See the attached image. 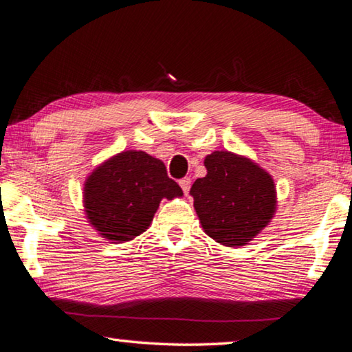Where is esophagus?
<instances>
[{
  "label": "esophagus",
  "mask_w": 352,
  "mask_h": 352,
  "mask_svg": "<svg viewBox=\"0 0 352 352\" xmlns=\"http://www.w3.org/2000/svg\"><path fill=\"white\" fill-rule=\"evenodd\" d=\"M179 186L182 188V192L188 195V190H190V186H192V181H190V177H182V179H179Z\"/></svg>",
  "instance_id": "1"
}]
</instances>
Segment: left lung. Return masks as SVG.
I'll list each match as a JSON object with an SVG mask.
<instances>
[{
	"mask_svg": "<svg viewBox=\"0 0 352 352\" xmlns=\"http://www.w3.org/2000/svg\"><path fill=\"white\" fill-rule=\"evenodd\" d=\"M204 166L207 175L190 188L201 226L220 245H248L276 214L273 176L246 155L226 149L206 155Z\"/></svg>",
	"mask_w": 352,
	"mask_h": 352,
	"instance_id": "1",
	"label": "left lung"
}]
</instances>
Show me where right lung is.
Returning <instances> with one entry per match:
<instances>
[{
  "label": "right lung",
  "mask_w": 352,
  "mask_h": 352,
  "mask_svg": "<svg viewBox=\"0 0 352 352\" xmlns=\"http://www.w3.org/2000/svg\"><path fill=\"white\" fill-rule=\"evenodd\" d=\"M162 160L126 149L109 157L84 182V214L100 237L124 243L145 232L162 199L182 197Z\"/></svg>",
  "instance_id": "obj_1"
}]
</instances>
